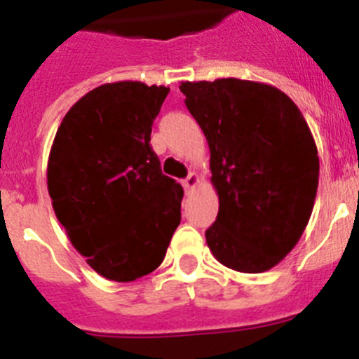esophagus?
Returning <instances> with one entry per match:
<instances>
[{
	"label": "esophagus",
	"instance_id": "1",
	"mask_svg": "<svg viewBox=\"0 0 359 359\" xmlns=\"http://www.w3.org/2000/svg\"><path fill=\"white\" fill-rule=\"evenodd\" d=\"M198 182H199V176L196 172H190L189 176L185 177V180H183V187H185V190H190V189H194L196 185H198Z\"/></svg>",
	"mask_w": 359,
	"mask_h": 359
}]
</instances>
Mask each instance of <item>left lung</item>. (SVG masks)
I'll list each match as a JSON object with an SVG mask.
<instances>
[{"instance_id":"8db88e82","label":"left lung","mask_w":359,"mask_h":359,"mask_svg":"<svg viewBox=\"0 0 359 359\" xmlns=\"http://www.w3.org/2000/svg\"><path fill=\"white\" fill-rule=\"evenodd\" d=\"M185 106L207 136L219 212L205 231L221 264L261 273L307 226L318 152L307 122L280 90L239 79L182 82Z\"/></svg>"}]
</instances>
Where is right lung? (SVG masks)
I'll return each mask as SVG.
<instances>
[{"label": "right lung", "instance_id": "1", "mask_svg": "<svg viewBox=\"0 0 359 359\" xmlns=\"http://www.w3.org/2000/svg\"><path fill=\"white\" fill-rule=\"evenodd\" d=\"M169 88L98 86L66 113L48 161L59 223L102 277L131 282L163 261L182 221V185L161 172L152 122Z\"/></svg>", "mask_w": 359, "mask_h": 359}]
</instances>
